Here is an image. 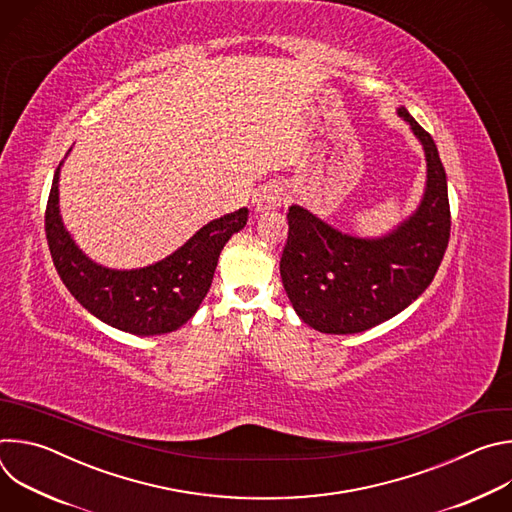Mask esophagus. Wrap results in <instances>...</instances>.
I'll return each mask as SVG.
<instances>
[{
    "mask_svg": "<svg viewBox=\"0 0 512 512\" xmlns=\"http://www.w3.org/2000/svg\"><path fill=\"white\" fill-rule=\"evenodd\" d=\"M285 202V192L277 184H263L255 196H253V206L257 212H269L279 208Z\"/></svg>",
    "mask_w": 512,
    "mask_h": 512,
    "instance_id": "1",
    "label": "esophagus"
}]
</instances>
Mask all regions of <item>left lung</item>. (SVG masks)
I'll list each match as a JSON object with an SVG mask.
<instances>
[{"mask_svg": "<svg viewBox=\"0 0 512 512\" xmlns=\"http://www.w3.org/2000/svg\"><path fill=\"white\" fill-rule=\"evenodd\" d=\"M423 145L427 182L419 208L379 239L342 235L302 206H289L279 273L298 316L324 334L369 330L415 302L450 241L446 170L431 135L397 109Z\"/></svg>", "mask_w": 512, "mask_h": 512, "instance_id": "1", "label": "left lung"}]
</instances>
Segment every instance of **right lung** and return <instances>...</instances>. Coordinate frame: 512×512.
I'll use <instances>...</instances> for the list:
<instances>
[{"label": "right lung", "mask_w": 512, "mask_h": 512, "mask_svg": "<svg viewBox=\"0 0 512 512\" xmlns=\"http://www.w3.org/2000/svg\"><path fill=\"white\" fill-rule=\"evenodd\" d=\"M54 172L44 229L54 267L75 300L101 322L137 336L168 334L186 324L208 294L225 243L247 225V208L214 218L166 259L119 271L97 265L70 239L58 210Z\"/></svg>", "instance_id": "obj_1"}]
</instances>
